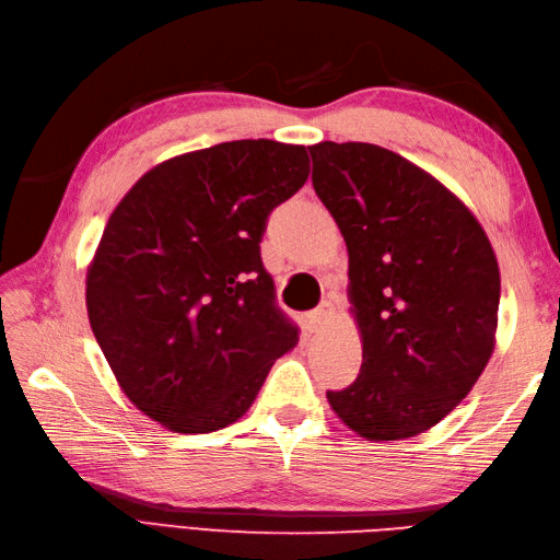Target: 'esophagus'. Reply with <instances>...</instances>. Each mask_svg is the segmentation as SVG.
<instances>
[{
	"mask_svg": "<svg viewBox=\"0 0 560 560\" xmlns=\"http://www.w3.org/2000/svg\"><path fill=\"white\" fill-rule=\"evenodd\" d=\"M329 315H331V305H329V303H323L319 307H315V311H311V313L305 315L307 329H311V331H319V329H323V327L327 325Z\"/></svg>",
	"mask_w": 560,
	"mask_h": 560,
	"instance_id": "obj_1",
	"label": "esophagus"
}]
</instances>
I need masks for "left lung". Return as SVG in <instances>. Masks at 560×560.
<instances>
[{"mask_svg":"<svg viewBox=\"0 0 560 560\" xmlns=\"http://www.w3.org/2000/svg\"><path fill=\"white\" fill-rule=\"evenodd\" d=\"M315 195L349 247L363 365L327 392L368 440L423 433L457 407L493 353L501 273L479 221L435 177L363 141L307 147Z\"/></svg>","mask_w":560,"mask_h":560,"instance_id":"1","label":"left lung"}]
</instances>
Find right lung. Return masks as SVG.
Here are the masks:
<instances>
[{
  "label": "right lung",
  "instance_id": "add662e5",
  "mask_svg": "<svg viewBox=\"0 0 560 560\" xmlns=\"http://www.w3.org/2000/svg\"><path fill=\"white\" fill-rule=\"evenodd\" d=\"M311 173L305 147L223 141L149 171L105 225L91 329L137 409L177 433L241 419L299 341L259 243Z\"/></svg>",
  "mask_w": 560,
  "mask_h": 560
}]
</instances>
